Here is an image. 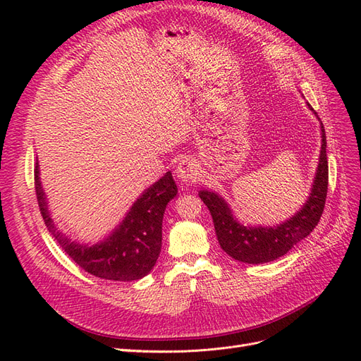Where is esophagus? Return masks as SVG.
Segmentation results:
<instances>
[{"instance_id":"obj_1","label":"esophagus","mask_w":361,"mask_h":361,"mask_svg":"<svg viewBox=\"0 0 361 361\" xmlns=\"http://www.w3.org/2000/svg\"><path fill=\"white\" fill-rule=\"evenodd\" d=\"M174 173H176V178L185 183H192L200 178V169L191 158L180 159Z\"/></svg>"}]
</instances>
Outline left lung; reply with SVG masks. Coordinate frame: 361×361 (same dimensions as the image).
<instances>
[{
	"instance_id": "left-lung-1",
	"label": "left lung",
	"mask_w": 361,
	"mask_h": 361,
	"mask_svg": "<svg viewBox=\"0 0 361 361\" xmlns=\"http://www.w3.org/2000/svg\"><path fill=\"white\" fill-rule=\"evenodd\" d=\"M310 110L313 108L307 104ZM316 114V113H314ZM318 117V116H316ZM321 155L309 199L289 220L277 226H244L236 220L228 203L209 190L199 192L209 209L215 233L221 248L238 262L257 265L285 256L288 251L307 238L318 226L324 212L326 190H329V161H326V138L321 123Z\"/></svg>"
}]
</instances>
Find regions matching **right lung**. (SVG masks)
<instances>
[{"instance_id":"1","label":"right lung","mask_w":361,"mask_h":361,"mask_svg":"<svg viewBox=\"0 0 361 361\" xmlns=\"http://www.w3.org/2000/svg\"><path fill=\"white\" fill-rule=\"evenodd\" d=\"M35 185L40 214L49 233L57 239L64 253L85 272L105 280L133 281L143 279L155 267L162 244L164 211L178 194L171 171L145 190L122 223L104 241L93 245L71 241L54 224L39 176V162L35 169Z\"/></svg>"}]
</instances>
